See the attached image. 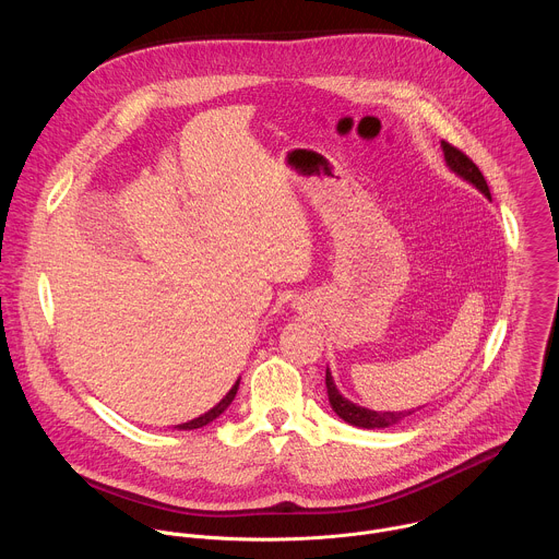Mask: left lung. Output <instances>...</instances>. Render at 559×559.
<instances>
[{"mask_svg": "<svg viewBox=\"0 0 559 559\" xmlns=\"http://www.w3.org/2000/svg\"><path fill=\"white\" fill-rule=\"evenodd\" d=\"M442 152H444V158H447V166L460 175L462 179H466L468 183H473L477 190H480L485 197L491 199V192H489V186L480 173V168H477L471 158L457 150L455 145L442 141ZM325 384H328V395H330V405L332 409L349 425L354 427H362V429H384V427H391L395 423L405 420L407 416H412L414 412H371V409H365V407H358L354 405L352 401H347V397L341 395V391L336 389L334 384V378L328 369L325 373Z\"/></svg>", "mask_w": 559, "mask_h": 559, "instance_id": "left-lung-1", "label": "left lung"}]
</instances>
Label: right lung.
Returning a JSON list of instances; mask_svg holds the SVG:
<instances>
[{
    "label": "right lung",
    "mask_w": 559,
    "mask_h": 559,
    "mask_svg": "<svg viewBox=\"0 0 559 559\" xmlns=\"http://www.w3.org/2000/svg\"><path fill=\"white\" fill-rule=\"evenodd\" d=\"M236 389H238V380H236V384L227 391V395L223 397V401L216 405V407H212L207 414H203V416H199V418H194V420H190V423H183V425H179L177 429H186V431H190V429H199V427H205V425H210L212 420H216L227 407H229V403L234 401V395H236Z\"/></svg>",
    "instance_id": "obj_1"
}]
</instances>
